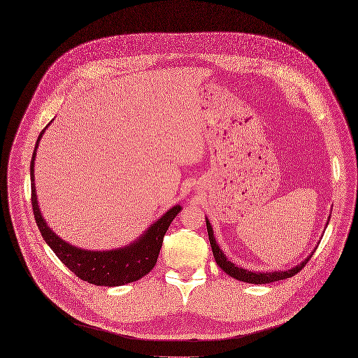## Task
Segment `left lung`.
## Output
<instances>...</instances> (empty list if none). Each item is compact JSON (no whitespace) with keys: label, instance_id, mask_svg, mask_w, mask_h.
Wrapping results in <instances>:
<instances>
[{"label":"left lung","instance_id":"8db88e82","mask_svg":"<svg viewBox=\"0 0 358 358\" xmlns=\"http://www.w3.org/2000/svg\"><path fill=\"white\" fill-rule=\"evenodd\" d=\"M329 219L330 216L327 217V222H326V226L324 229L327 227L329 224ZM205 222H206V229H208V236H209V243H210V248H212V253H213V257H215V262L216 264L230 277L239 280V281H243V282H249V284H256V285H262V284H270V282H274V281H280V280H285V278H291L294 277L295 274H298L305 266L306 263L310 260L312 255L315 253V250L317 249V246L315 248V250L298 266L289 268V270H285V271H273V273H268V271H252V270H246V268H242V267H237L233 262H229L226 255L223 253V250L219 248V245L216 243L215 241V236H213V229H212V224L208 220V217L205 216ZM323 237V234H322ZM320 243V242H317Z\"/></svg>","mask_w":358,"mask_h":358}]
</instances>
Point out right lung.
<instances>
[{
    "label": "right lung",
    "mask_w": 358,
    "mask_h": 358,
    "mask_svg": "<svg viewBox=\"0 0 358 358\" xmlns=\"http://www.w3.org/2000/svg\"><path fill=\"white\" fill-rule=\"evenodd\" d=\"M52 124V121H50ZM48 124V127L50 125ZM48 127L41 132L31 162V187H32V208L36 224L42 233L43 241L60 259V262L70 268L78 278L99 287H119L125 285L150 273L156 266L157 257L163 245L164 234L173 222V219L182 209L181 205H174L170 208L160 219L152 223L146 231L142 233L136 241L121 249L112 250H87L76 248L74 245L63 241L59 237L43 219L35 187V157L39 142L48 129Z\"/></svg>",
    "instance_id": "right-lung-1"
}]
</instances>
